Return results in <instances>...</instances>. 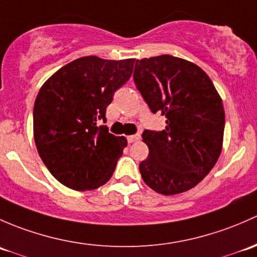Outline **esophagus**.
Instances as JSON below:
<instances>
[{"mask_svg": "<svg viewBox=\"0 0 257 257\" xmlns=\"http://www.w3.org/2000/svg\"><path fill=\"white\" fill-rule=\"evenodd\" d=\"M140 140V135H131V136L127 137L128 144H132V142H136Z\"/></svg>", "mask_w": 257, "mask_h": 257, "instance_id": "1", "label": "esophagus"}]
</instances>
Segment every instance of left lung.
I'll return each mask as SVG.
<instances>
[{"label":"left lung","instance_id":"left-lung-1","mask_svg":"<svg viewBox=\"0 0 257 257\" xmlns=\"http://www.w3.org/2000/svg\"><path fill=\"white\" fill-rule=\"evenodd\" d=\"M134 80L151 111L167 118L165 130L142 134L150 150L140 163L142 179L163 195L192 189L221 153L225 112L220 95L202 68L168 54L137 60Z\"/></svg>","mask_w":257,"mask_h":257}]
</instances>
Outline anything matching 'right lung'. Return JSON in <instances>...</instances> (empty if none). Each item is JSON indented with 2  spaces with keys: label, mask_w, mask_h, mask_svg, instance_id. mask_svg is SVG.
Returning <instances> with one entry per match:
<instances>
[{
  "label": "right lung",
  "mask_w": 257,
  "mask_h": 257,
  "mask_svg": "<svg viewBox=\"0 0 257 257\" xmlns=\"http://www.w3.org/2000/svg\"><path fill=\"white\" fill-rule=\"evenodd\" d=\"M135 59L89 55L55 71L42 85L33 109V135L42 161L57 181L74 190L104 186L127 146L110 134L106 107L131 76Z\"/></svg>",
  "instance_id": "right-lung-1"
}]
</instances>
